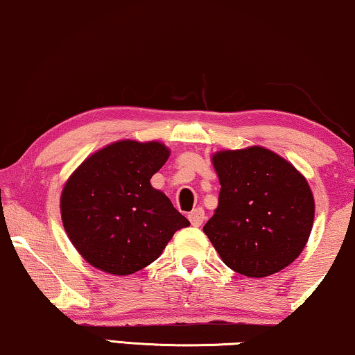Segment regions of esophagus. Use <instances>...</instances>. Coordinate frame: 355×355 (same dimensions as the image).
<instances>
[{
  "mask_svg": "<svg viewBox=\"0 0 355 355\" xmlns=\"http://www.w3.org/2000/svg\"><path fill=\"white\" fill-rule=\"evenodd\" d=\"M189 222H191L194 227H200L202 223L205 222V211L204 209H196L189 214Z\"/></svg>",
  "mask_w": 355,
  "mask_h": 355,
  "instance_id": "obj_1",
  "label": "esophagus"
}]
</instances>
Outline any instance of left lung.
<instances>
[{
  "instance_id": "obj_1",
  "label": "left lung",
  "mask_w": 355,
  "mask_h": 355,
  "mask_svg": "<svg viewBox=\"0 0 355 355\" xmlns=\"http://www.w3.org/2000/svg\"><path fill=\"white\" fill-rule=\"evenodd\" d=\"M218 207L204 233L234 272L268 277L300 256L311 233L315 200L306 179L262 146L214 155Z\"/></svg>"
}]
</instances>
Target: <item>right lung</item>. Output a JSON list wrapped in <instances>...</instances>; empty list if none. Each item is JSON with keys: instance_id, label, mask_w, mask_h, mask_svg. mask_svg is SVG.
Returning a JSON list of instances; mask_svg holds the SVG:
<instances>
[{"instance_id": "obj_1", "label": "right lung", "mask_w": 355, "mask_h": 355, "mask_svg": "<svg viewBox=\"0 0 355 355\" xmlns=\"http://www.w3.org/2000/svg\"><path fill=\"white\" fill-rule=\"evenodd\" d=\"M168 156L158 141H116L83 161L68 179L60 200L63 227L91 266L116 275L137 272L191 225L150 184Z\"/></svg>"}]
</instances>
